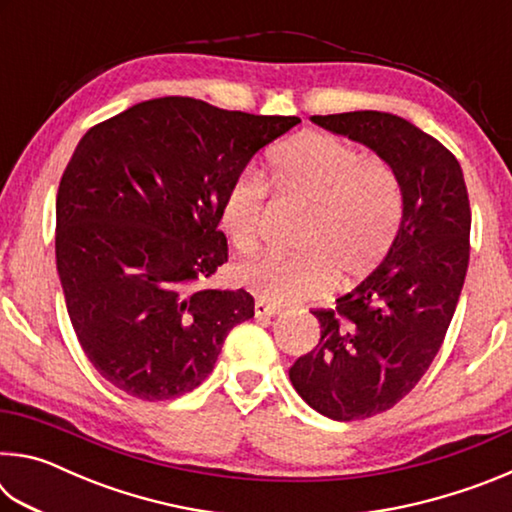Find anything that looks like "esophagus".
<instances>
[{
  "mask_svg": "<svg viewBox=\"0 0 512 512\" xmlns=\"http://www.w3.org/2000/svg\"><path fill=\"white\" fill-rule=\"evenodd\" d=\"M275 314H280V309H277L275 305H268V302H264V300L255 302V316L257 318H271Z\"/></svg>",
  "mask_w": 512,
  "mask_h": 512,
  "instance_id": "34e87169",
  "label": "esophagus"
}]
</instances>
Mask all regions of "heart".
<instances>
[{"instance_id": "obj_1", "label": "heart", "mask_w": 512, "mask_h": 512, "mask_svg": "<svg viewBox=\"0 0 512 512\" xmlns=\"http://www.w3.org/2000/svg\"><path fill=\"white\" fill-rule=\"evenodd\" d=\"M266 177L244 171L223 198L221 221L232 246L253 253L262 237L268 185L307 210L298 255H262L239 264L235 280L259 300L291 305L363 280L384 262L402 225V185L381 158H366L341 137L307 131L268 155Z\"/></svg>"}]
</instances>
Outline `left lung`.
<instances>
[{"instance_id":"8db88e82","label":"left lung","mask_w":512,"mask_h":512,"mask_svg":"<svg viewBox=\"0 0 512 512\" xmlns=\"http://www.w3.org/2000/svg\"><path fill=\"white\" fill-rule=\"evenodd\" d=\"M311 121L366 144L402 185L391 253L334 309L314 311L320 341L289 370L311 409L350 422L388 411L429 370L461 298L472 212L461 164L411 121L377 110Z\"/></svg>"}]
</instances>
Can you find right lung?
Instances as JSON below:
<instances>
[{
	"label": "right lung",
	"instance_id": "add662e5",
	"mask_svg": "<svg viewBox=\"0 0 512 512\" xmlns=\"http://www.w3.org/2000/svg\"><path fill=\"white\" fill-rule=\"evenodd\" d=\"M296 124L162 97L83 135L56 196V266L85 357L119 391H194L230 329L255 316L244 289L196 284L228 262L230 185Z\"/></svg>",
	"mask_w": 512,
	"mask_h": 512
}]
</instances>
